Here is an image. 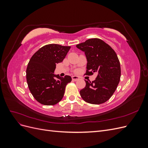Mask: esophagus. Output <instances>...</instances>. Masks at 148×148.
Masks as SVG:
<instances>
[{
    "label": "esophagus",
    "mask_w": 148,
    "mask_h": 148,
    "mask_svg": "<svg viewBox=\"0 0 148 148\" xmlns=\"http://www.w3.org/2000/svg\"><path fill=\"white\" fill-rule=\"evenodd\" d=\"M71 78H72V80L74 82H76V81H78V80L79 79V78L78 77V76H72V77H71Z\"/></svg>",
    "instance_id": "1"
}]
</instances>
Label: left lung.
Masks as SVG:
<instances>
[{
	"label": "left lung",
	"instance_id": "left-lung-1",
	"mask_svg": "<svg viewBox=\"0 0 148 148\" xmlns=\"http://www.w3.org/2000/svg\"><path fill=\"white\" fill-rule=\"evenodd\" d=\"M87 59L86 75L97 73L92 82L85 80L86 86L79 91L82 99L89 104H101L113 95L119 83L121 69L114 49L102 40L92 38L77 44Z\"/></svg>",
	"mask_w": 148,
	"mask_h": 148
}]
</instances>
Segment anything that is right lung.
Returning a JSON list of instances; mask_svg holds the SVG:
<instances>
[{
	"label": "right lung",
	"instance_id": "1",
	"mask_svg": "<svg viewBox=\"0 0 148 148\" xmlns=\"http://www.w3.org/2000/svg\"><path fill=\"white\" fill-rule=\"evenodd\" d=\"M70 46L51 44L40 48L31 57L26 69V81L32 95L41 104L52 106L64 97L70 76L53 73L56 64L65 59Z\"/></svg>",
	"mask_w": 148,
	"mask_h": 148
}]
</instances>
